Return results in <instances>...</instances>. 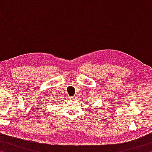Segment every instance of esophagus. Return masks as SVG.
<instances>
[{
    "mask_svg": "<svg viewBox=\"0 0 152 152\" xmlns=\"http://www.w3.org/2000/svg\"><path fill=\"white\" fill-rule=\"evenodd\" d=\"M74 99H75V97H74V96H72V97H71V99H72V100H74Z\"/></svg>",
    "mask_w": 152,
    "mask_h": 152,
    "instance_id": "34e87169",
    "label": "esophagus"
}]
</instances>
